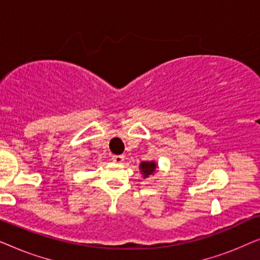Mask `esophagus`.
I'll return each mask as SVG.
<instances>
[{"label":"esophagus","instance_id":"obj_1","mask_svg":"<svg viewBox=\"0 0 260 260\" xmlns=\"http://www.w3.org/2000/svg\"><path fill=\"white\" fill-rule=\"evenodd\" d=\"M112 161L115 163H123L124 161V155H113Z\"/></svg>","mask_w":260,"mask_h":260}]
</instances>
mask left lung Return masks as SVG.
I'll return each mask as SVG.
<instances>
[{
    "mask_svg": "<svg viewBox=\"0 0 260 260\" xmlns=\"http://www.w3.org/2000/svg\"><path fill=\"white\" fill-rule=\"evenodd\" d=\"M156 168H157V165L154 161H143L140 165V170L143 175V179H147V177L152 175L156 172Z\"/></svg>",
    "mask_w": 260,
    "mask_h": 260,
    "instance_id": "left-lung-1",
    "label": "left lung"
}]
</instances>
